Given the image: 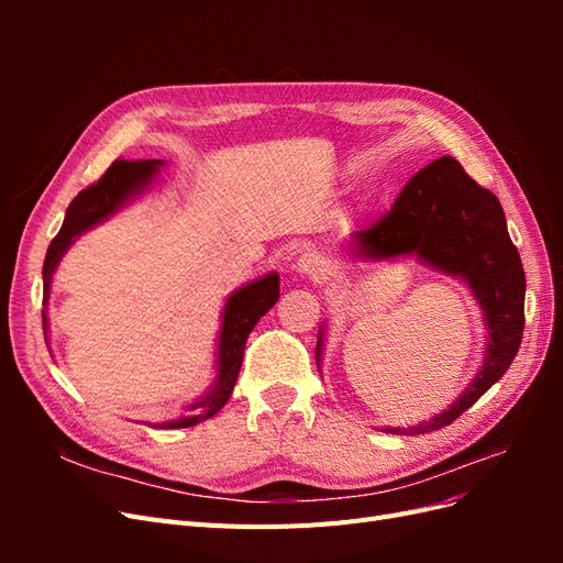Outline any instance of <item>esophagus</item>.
<instances>
[{"mask_svg": "<svg viewBox=\"0 0 563 563\" xmlns=\"http://www.w3.org/2000/svg\"><path fill=\"white\" fill-rule=\"evenodd\" d=\"M296 272L300 277H308V279H319L321 272H323V263L317 258L312 253H305L298 258L296 263Z\"/></svg>", "mask_w": 563, "mask_h": 563, "instance_id": "1", "label": "esophagus"}]
</instances>
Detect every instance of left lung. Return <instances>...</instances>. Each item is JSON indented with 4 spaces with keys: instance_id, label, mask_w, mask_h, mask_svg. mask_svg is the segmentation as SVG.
<instances>
[{
    "instance_id": "left-lung-1",
    "label": "left lung",
    "mask_w": 563,
    "mask_h": 563,
    "mask_svg": "<svg viewBox=\"0 0 563 563\" xmlns=\"http://www.w3.org/2000/svg\"><path fill=\"white\" fill-rule=\"evenodd\" d=\"M350 255L362 263H391L416 255L420 263L467 284L488 331L484 360L472 383L444 411L391 434H424L451 424L496 385L521 345L526 277L519 251L507 234L498 197L476 185L453 157H439L404 185L389 213L371 230L350 236ZM317 335L321 371L323 333Z\"/></svg>"
}]
</instances>
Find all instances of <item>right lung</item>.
I'll return each mask as SVG.
<instances>
[{
  "instance_id": "1",
  "label": "right lung",
  "mask_w": 563,
  "mask_h": 563,
  "mask_svg": "<svg viewBox=\"0 0 563 563\" xmlns=\"http://www.w3.org/2000/svg\"><path fill=\"white\" fill-rule=\"evenodd\" d=\"M164 166L162 159H139V162H114L106 176L96 185L81 190L65 211V220L60 232L54 236V242L48 244L42 279H44V310H42V323H44V338L48 347V298H51V284H54L56 267L84 232L91 228L106 223L110 216H114L119 209H124L126 203L139 199L145 190L157 183L159 168ZM279 300V275L277 272H267L265 277L253 279L244 286L232 291L220 312V331L216 343V378L207 387L203 395L187 404V413L164 420V422H143L147 428L159 430H180L192 428L203 420L216 416L223 408L232 395L236 376H240L246 338L253 331L258 319Z\"/></svg>"
}]
</instances>
